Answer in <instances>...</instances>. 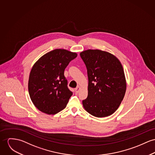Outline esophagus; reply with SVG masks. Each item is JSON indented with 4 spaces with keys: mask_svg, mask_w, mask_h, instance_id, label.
<instances>
[{
    "mask_svg": "<svg viewBox=\"0 0 155 155\" xmlns=\"http://www.w3.org/2000/svg\"><path fill=\"white\" fill-rule=\"evenodd\" d=\"M80 90V87H77V88H75V93H78Z\"/></svg>",
    "mask_w": 155,
    "mask_h": 155,
    "instance_id": "obj_1",
    "label": "esophagus"
}]
</instances>
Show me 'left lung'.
I'll return each instance as SVG.
<instances>
[{"label":"left lung","mask_w":155,"mask_h":155,"mask_svg":"<svg viewBox=\"0 0 155 155\" xmlns=\"http://www.w3.org/2000/svg\"><path fill=\"white\" fill-rule=\"evenodd\" d=\"M88 78L85 110L97 117H107L119 107L125 95L126 82L121 64L115 56L98 49L80 53Z\"/></svg>","instance_id":"8db88e82"}]
</instances>
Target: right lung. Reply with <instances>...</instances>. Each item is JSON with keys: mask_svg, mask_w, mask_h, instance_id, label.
Here are the masks:
<instances>
[{"mask_svg": "<svg viewBox=\"0 0 155 155\" xmlns=\"http://www.w3.org/2000/svg\"><path fill=\"white\" fill-rule=\"evenodd\" d=\"M77 57L76 53L56 49L36 62L30 72L28 91L39 110L54 114L67 106L72 93L68 88L64 70Z\"/></svg>", "mask_w": 155, "mask_h": 155, "instance_id": "obj_1", "label": "right lung"}]
</instances>
